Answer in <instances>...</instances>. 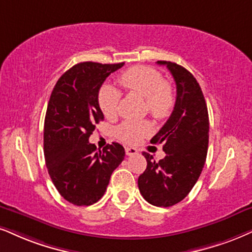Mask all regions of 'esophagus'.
Listing matches in <instances>:
<instances>
[{"mask_svg": "<svg viewBox=\"0 0 252 252\" xmlns=\"http://www.w3.org/2000/svg\"><path fill=\"white\" fill-rule=\"evenodd\" d=\"M125 152H126V155H128V157H131V155H135L138 153L136 148H133V147H126Z\"/></svg>", "mask_w": 252, "mask_h": 252, "instance_id": "obj_1", "label": "esophagus"}]
</instances>
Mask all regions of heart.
Instances as JSON below:
<instances>
[{"mask_svg":"<svg viewBox=\"0 0 252 252\" xmlns=\"http://www.w3.org/2000/svg\"><path fill=\"white\" fill-rule=\"evenodd\" d=\"M118 80L127 91L146 99V107L151 116L157 119H164L172 113L175 106V93L172 86L164 82L159 71L145 65H136L124 71ZM119 100L120 93L114 86L107 84L99 91V107L105 117L116 116ZM151 132V124L146 121H125L118 127L116 134L120 140L134 144Z\"/></svg>","mask_w":252,"mask_h":252,"instance_id":"heart-1","label":"heart"}]
</instances>
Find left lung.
Masks as SVG:
<instances>
[{"label": "left lung", "mask_w": 252, "mask_h": 252, "mask_svg": "<svg viewBox=\"0 0 252 252\" xmlns=\"http://www.w3.org/2000/svg\"><path fill=\"white\" fill-rule=\"evenodd\" d=\"M166 65L176 84V101L169 119L152 138L163 144L166 157L155 161L144 152L147 168L139 176L138 186L148 203L172 207L182 201L200 178L208 152L209 117L203 93L195 77L181 65Z\"/></svg>", "instance_id": "obj_1"}]
</instances>
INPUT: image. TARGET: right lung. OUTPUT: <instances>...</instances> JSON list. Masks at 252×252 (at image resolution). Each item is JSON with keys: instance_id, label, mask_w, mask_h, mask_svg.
I'll return each mask as SVG.
<instances>
[{"instance_id": "1", "label": "right lung", "mask_w": 252, "mask_h": 252, "mask_svg": "<svg viewBox=\"0 0 252 252\" xmlns=\"http://www.w3.org/2000/svg\"><path fill=\"white\" fill-rule=\"evenodd\" d=\"M124 63L84 62L56 83L44 120V157L56 189L74 206H91L105 194L125 150L112 142L97 152L89 138L104 120L98 94L102 83Z\"/></svg>"}]
</instances>
